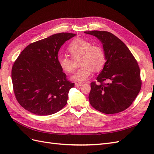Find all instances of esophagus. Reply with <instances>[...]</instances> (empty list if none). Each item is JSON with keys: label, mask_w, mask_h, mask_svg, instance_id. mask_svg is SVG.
<instances>
[{"label": "esophagus", "mask_w": 154, "mask_h": 154, "mask_svg": "<svg viewBox=\"0 0 154 154\" xmlns=\"http://www.w3.org/2000/svg\"><path fill=\"white\" fill-rule=\"evenodd\" d=\"M82 85V83H75V86L76 87H80Z\"/></svg>", "instance_id": "esophagus-1"}]
</instances>
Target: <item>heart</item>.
I'll return each mask as SVG.
<instances>
[{
    "instance_id": "obj_1",
    "label": "heart",
    "mask_w": 154,
    "mask_h": 154,
    "mask_svg": "<svg viewBox=\"0 0 154 154\" xmlns=\"http://www.w3.org/2000/svg\"><path fill=\"white\" fill-rule=\"evenodd\" d=\"M67 50L73 59L80 58V63L82 66L71 76L72 81L84 82L91 76L94 69L100 71L104 66L106 58L103 49L99 45H92L87 40L76 38L69 44ZM58 63L64 71L68 73L74 71L73 60L68 56H60Z\"/></svg>"
}]
</instances>
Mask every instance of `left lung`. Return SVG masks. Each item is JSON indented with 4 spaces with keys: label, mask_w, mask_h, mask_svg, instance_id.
Returning a JSON list of instances; mask_svg holds the SVG:
<instances>
[{
    "label": "left lung",
    "mask_w": 154,
    "mask_h": 154,
    "mask_svg": "<svg viewBox=\"0 0 154 154\" xmlns=\"http://www.w3.org/2000/svg\"><path fill=\"white\" fill-rule=\"evenodd\" d=\"M84 32L95 36L101 42L106 58L103 69L96 78L98 83H91L90 103L105 114L122 112L131 105L141 90L140 69L136 60L127 45L111 32Z\"/></svg>",
    "instance_id": "8db88e82"
}]
</instances>
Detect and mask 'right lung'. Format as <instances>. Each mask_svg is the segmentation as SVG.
<instances>
[{
    "label": "right lung",
    "mask_w": 154,
    "mask_h": 154,
    "mask_svg": "<svg viewBox=\"0 0 154 154\" xmlns=\"http://www.w3.org/2000/svg\"><path fill=\"white\" fill-rule=\"evenodd\" d=\"M76 35H53L27 45L18 56L11 78L16 99L23 108L36 115L48 116L66 106L74 83L67 80L58 53L62 45Z\"/></svg>",
    "instance_id": "add662e5"
}]
</instances>
